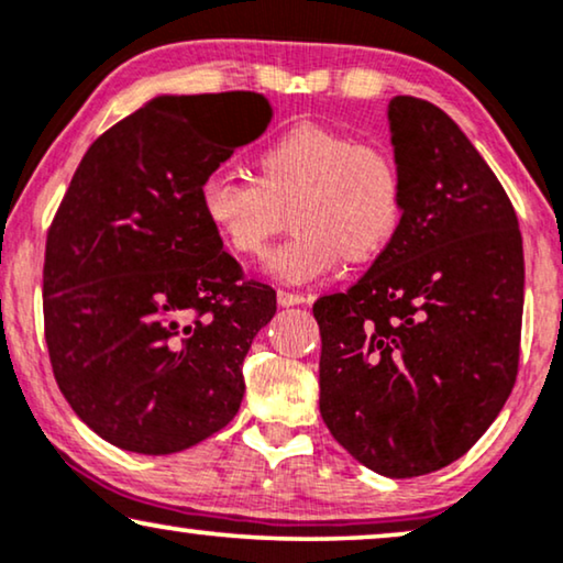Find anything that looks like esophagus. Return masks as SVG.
I'll return each instance as SVG.
<instances>
[{"label":"esophagus","mask_w":563,"mask_h":563,"mask_svg":"<svg viewBox=\"0 0 563 563\" xmlns=\"http://www.w3.org/2000/svg\"><path fill=\"white\" fill-rule=\"evenodd\" d=\"M276 302H279L282 307H295V305H305L307 297L305 295H297V291L279 289V291H276Z\"/></svg>","instance_id":"1"}]
</instances>
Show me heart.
<instances>
[{"label":"heart","mask_w":563,"mask_h":563,"mask_svg":"<svg viewBox=\"0 0 563 563\" xmlns=\"http://www.w3.org/2000/svg\"><path fill=\"white\" fill-rule=\"evenodd\" d=\"M256 168V179L235 168L207 174L199 210L241 258L264 256L291 210L297 235L266 258L276 282L307 284L335 272L343 258L379 256L402 225L405 176L379 143L297 122L264 143Z\"/></svg>","instance_id":"obj_1"}]
</instances>
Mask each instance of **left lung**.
I'll list each match as a JSON object with an SVG mask.
<instances>
[{
  "label": "left lung",
  "mask_w": 563,
  "mask_h": 563,
  "mask_svg": "<svg viewBox=\"0 0 563 563\" xmlns=\"http://www.w3.org/2000/svg\"><path fill=\"white\" fill-rule=\"evenodd\" d=\"M387 118L402 225L312 312L328 430L372 472L410 479L464 456L510 397L526 266L518 214L456 122L418 97Z\"/></svg>",
  "instance_id": "1"
}]
</instances>
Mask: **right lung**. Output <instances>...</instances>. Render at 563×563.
Instances as JSON below:
<instances>
[{"instance_id": "add662e5", "label": "right lung", "mask_w": 563, "mask_h": 563, "mask_svg": "<svg viewBox=\"0 0 563 563\" xmlns=\"http://www.w3.org/2000/svg\"><path fill=\"white\" fill-rule=\"evenodd\" d=\"M256 91L156 97L97 137L48 230L45 343L71 410L118 449L166 456L235 418L276 291L243 282L199 184L272 122ZM230 117L218 136L209 120Z\"/></svg>"}]
</instances>
